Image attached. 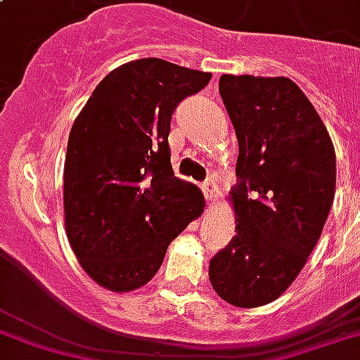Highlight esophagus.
Listing matches in <instances>:
<instances>
[{
  "label": "esophagus",
  "instance_id": "esophagus-1",
  "mask_svg": "<svg viewBox=\"0 0 360 360\" xmlns=\"http://www.w3.org/2000/svg\"><path fill=\"white\" fill-rule=\"evenodd\" d=\"M202 188H204L205 200H207V202H215V200H217L215 181H213V179H205L204 185H202Z\"/></svg>",
  "mask_w": 360,
  "mask_h": 360
}]
</instances>
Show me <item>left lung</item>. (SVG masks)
<instances>
[{"instance_id":"1","label":"left lung","mask_w":360,"mask_h":360,"mask_svg":"<svg viewBox=\"0 0 360 360\" xmlns=\"http://www.w3.org/2000/svg\"><path fill=\"white\" fill-rule=\"evenodd\" d=\"M219 92L240 155L230 192L236 236L210 260L223 300L257 308L287 290L325 226L336 155L323 120L287 77L223 75Z\"/></svg>"}]
</instances>
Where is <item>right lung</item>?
Masks as SVG:
<instances>
[{"label":"right lung","instance_id":"obj_1","mask_svg":"<svg viewBox=\"0 0 360 360\" xmlns=\"http://www.w3.org/2000/svg\"><path fill=\"white\" fill-rule=\"evenodd\" d=\"M211 73L160 58L113 70L71 126L64 213L73 253L96 283L115 292L155 278L166 249L204 211L196 185L169 162L175 107L204 89Z\"/></svg>","mask_w":360,"mask_h":360}]
</instances>
